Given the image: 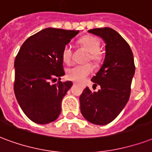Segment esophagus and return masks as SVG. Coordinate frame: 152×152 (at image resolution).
Returning a JSON list of instances; mask_svg holds the SVG:
<instances>
[{"label": "esophagus", "instance_id": "1", "mask_svg": "<svg viewBox=\"0 0 152 152\" xmlns=\"http://www.w3.org/2000/svg\"><path fill=\"white\" fill-rule=\"evenodd\" d=\"M76 84V83H75V82H73V84Z\"/></svg>", "mask_w": 152, "mask_h": 152}]
</instances>
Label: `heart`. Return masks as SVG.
I'll return each mask as SVG.
<instances>
[{"label": "heart", "mask_w": 152, "mask_h": 152, "mask_svg": "<svg viewBox=\"0 0 152 152\" xmlns=\"http://www.w3.org/2000/svg\"><path fill=\"white\" fill-rule=\"evenodd\" d=\"M79 45L88 52L86 57V62H91L94 66H98L102 61V54L99 52L100 40L93 36H86L79 40ZM62 60L64 63L70 64L72 58V50L70 45H65L62 50ZM93 68L90 64L75 65L67 69L66 76L68 80L73 81H83L91 75Z\"/></svg>", "instance_id": "1"}]
</instances>
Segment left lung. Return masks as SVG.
I'll return each instance as SVG.
<instances>
[{
    "label": "left lung",
    "mask_w": 152,
    "mask_h": 152,
    "mask_svg": "<svg viewBox=\"0 0 152 152\" xmlns=\"http://www.w3.org/2000/svg\"><path fill=\"white\" fill-rule=\"evenodd\" d=\"M106 43L104 64L91 81L101 89L92 92L84 89L80 96V112L91 124L105 125L117 117L129 99L135 63L130 46L111 28L88 30Z\"/></svg>",
    "instance_id": "1"
}]
</instances>
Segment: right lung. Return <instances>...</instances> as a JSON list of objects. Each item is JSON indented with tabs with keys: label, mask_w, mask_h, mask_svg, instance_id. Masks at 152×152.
Wrapping results in <instances>:
<instances>
[{
	"label": "right lung",
	"mask_w": 152,
	"mask_h": 152,
	"mask_svg": "<svg viewBox=\"0 0 152 152\" xmlns=\"http://www.w3.org/2000/svg\"><path fill=\"white\" fill-rule=\"evenodd\" d=\"M79 32L48 28L28 38L20 48L14 63V93L32 122L46 124L61 114V101L72 85L60 81L64 75L61 54ZM56 78L58 84L51 85Z\"/></svg>",
	"instance_id": "obj_1"
}]
</instances>
